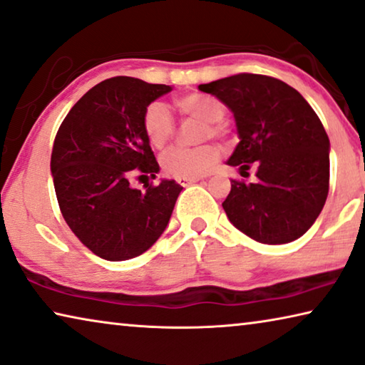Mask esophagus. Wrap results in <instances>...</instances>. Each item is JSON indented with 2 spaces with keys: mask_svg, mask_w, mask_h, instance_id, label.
<instances>
[{
  "mask_svg": "<svg viewBox=\"0 0 365 365\" xmlns=\"http://www.w3.org/2000/svg\"><path fill=\"white\" fill-rule=\"evenodd\" d=\"M177 182L180 183L182 187H188V185L200 182V178H198V177H196V178H177Z\"/></svg>",
  "mask_w": 365,
  "mask_h": 365,
  "instance_id": "1",
  "label": "esophagus"
}]
</instances>
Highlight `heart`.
<instances>
[{
	"label": "heart",
	"instance_id": "b5f03b06",
	"mask_svg": "<svg viewBox=\"0 0 365 365\" xmlns=\"http://www.w3.org/2000/svg\"><path fill=\"white\" fill-rule=\"evenodd\" d=\"M177 107L183 115L205 121L201 140L219 138L225 135V126L221 121L224 117V106L210 96L188 94L177 101ZM173 118L170 108L162 102H154L144 113V131L154 148H164L172 140ZM219 162V149L212 144H203L198 148H173L162 155L160 164L165 173L175 178L203 177L214 169Z\"/></svg>",
	"mask_w": 365,
	"mask_h": 365
}]
</instances>
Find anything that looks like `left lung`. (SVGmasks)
<instances>
[{
	"label": "left lung",
	"instance_id": "left-lung-1",
	"mask_svg": "<svg viewBox=\"0 0 365 365\" xmlns=\"http://www.w3.org/2000/svg\"><path fill=\"white\" fill-rule=\"evenodd\" d=\"M198 89L234 115L240 141L227 165L242 172L253 162L258 167L255 182L232 180L222 203L229 221L268 245L302 237L329 187V140L314 108L291 86L262 74H235Z\"/></svg>",
	"mask_w": 365,
	"mask_h": 365
}]
</instances>
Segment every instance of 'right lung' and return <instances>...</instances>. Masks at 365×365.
<instances>
[{
	"mask_svg": "<svg viewBox=\"0 0 365 365\" xmlns=\"http://www.w3.org/2000/svg\"><path fill=\"white\" fill-rule=\"evenodd\" d=\"M172 89L128 76L106 79L74 103L56 133L50 170L63 217L92 253L108 262L149 250L183 190L167 178L146 192L130 183L133 173L155 178L160 170L144 113Z\"/></svg>",
	"mask_w": 365,
	"mask_h": 365,
	"instance_id": "right-lung-1",
	"label": "right lung"
}]
</instances>
